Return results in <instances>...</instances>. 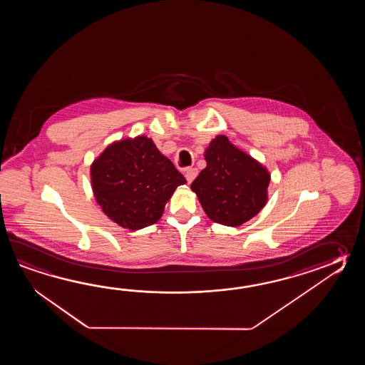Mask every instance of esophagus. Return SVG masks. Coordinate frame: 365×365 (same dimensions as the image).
<instances>
[{"label": "esophagus", "mask_w": 365, "mask_h": 365, "mask_svg": "<svg viewBox=\"0 0 365 365\" xmlns=\"http://www.w3.org/2000/svg\"><path fill=\"white\" fill-rule=\"evenodd\" d=\"M198 175V171L195 168H187L185 172V179L189 184L195 179V176Z\"/></svg>", "instance_id": "obj_1"}]
</instances>
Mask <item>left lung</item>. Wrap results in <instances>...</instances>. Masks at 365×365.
Returning <instances> with one entry per match:
<instances>
[{"instance_id": "1", "label": "left lung", "mask_w": 365, "mask_h": 365, "mask_svg": "<svg viewBox=\"0 0 365 365\" xmlns=\"http://www.w3.org/2000/svg\"><path fill=\"white\" fill-rule=\"evenodd\" d=\"M205 160L206 168L190 187L212 222L239 227L264 209L270 184L266 167L225 135H217L210 142Z\"/></svg>"}]
</instances>
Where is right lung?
Returning a JSON list of instances; mask_svg holds the SVG:
<instances>
[{
  "mask_svg": "<svg viewBox=\"0 0 365 365\" xmlns=\"http://www.w3.org/2000/svg\"><path fill=\"white\" fill-rule=\"evenodd\" d=\"M90 175L103 212L130 231L156 223L176 187L186 182L145 135L110 143L93 160Z\"/></svg>",
  "mask_w": 365,
  "mask_h": 365,
  "instance_id": "right-lung-1",
  "label": "right lung"
}]
</instances>
